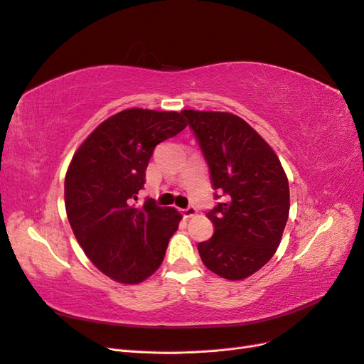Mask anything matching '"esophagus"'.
<instances>
[{"instance_id": "esophagus-1", "label": "esophagus", "mask_w": 364, "mask_h": 364, "mask_svg": "<svg viewBox=\"0 0 364 364\" xmlns=\"http://www.w3.org/2000/svg\"><path fill=\"white\" fill-rule=\"evenodd\" d=\"M196 213H197V209L194 208V206H188V208H185L183 209V217L185 218H190V217H194L196 215Z\"/></svg>"}]
</instances>
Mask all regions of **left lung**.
<instances>
[{
  "instance_id": "left-lung-1",
  "label": "left lung",
  "mask_w": 364,
  "mask_h": 364,
  "mask_svg": "<svg viewBox=\"0 0 364 364\" xmlns=\"http://www.w3.org/2000/svg\"><path fill=\"white\" fill-rule=\"evenodd\" d=\"M214 190L225 196L206 214L215 230L197 245L205 266L230 281L258 272L277 252L290 211L289 179L277 153L243 118L186 109ZM215 197H218L215 194Z\"/></svg>"
}]
</instances>
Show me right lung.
<instances>
[{"label": "right lung", "mask_w": 364, "mask_h": 364, "mask_svg": "<svg viewBox=\"0 0 364 364\" xmlns=\"http://www.w3.org/2000/svg\"><path fill=\"white\" fill-rule=\"evenodd\" d=\"M185 127L182 112L126 109L105 119L74 153L65 176L70 225L86 257L117 282L151 277L178 230V209L135 200L153 150Z\"/></svg>", "instance_id": "add662e5"}]
</instances>
